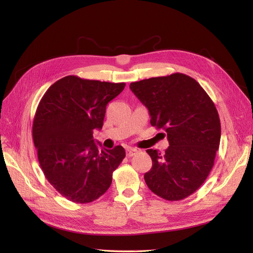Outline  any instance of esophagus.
<instances>
[{"label":"esophagus","instance_id":"esophagus-1","mask_svg":"<svg viewBox=\"0 0 253 253\" xmlns=\"http://www.w3.org/2000/svg\"><path fill=\"white\" fill-rule=\"evenodd\" d=\"M137 152H138V151H137L136 149L127 148V149H126V156H127V157H132V156H134V155L136 154Z\"/></svg>","mask_w":253,"mask_h":253}]
</instances>
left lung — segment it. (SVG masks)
I'll use <instances>...</instances> for the list:
<instances>
[{
  "instance_id": "obj_1",
  "label": "left lung",
  "mask_w": 253,
  "mask_h": 253,
  "mask_svg": "<svg viewBox=\"0 0 253 253\" xmlns=\"http://www.w3.org/2000/svg\"><path fill=\"white\" fill-rule=\"evenodd\" d=\"M129 88L147 106L151 125L169 140L165 154L149 149L152 168L144 180L167 201L190 196L208 177L220 141V121L211 98L196 80L175 73L132 82Z\"/></svg>"
}]
</instances>
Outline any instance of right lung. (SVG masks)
Wrapping results in <instances>:
<instances>
[{
    "label": "right lung",
    "mask_w": 253,
    "mask_h": 253,
    "mask_svg": "<svg viewBox=\"0 0 253 253\" xmlns=\"http://www.w3.org/2000/svg\"><path fill=\"white\" fill-rule=\"evenodd\" d=\"M126 83L66 76L46 90L38 105L33 138L45 177L66 200L96 201L112 183L113 172L126 157L117 145L98 149L94 129L102 128L108 103Z\"/></svg>",
    "instance_id": "add662e5"
}]
</instances>
